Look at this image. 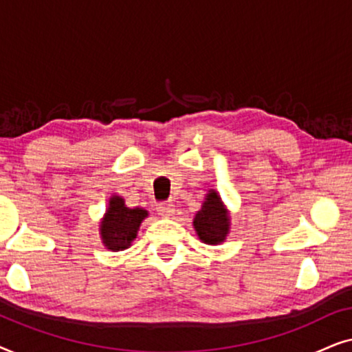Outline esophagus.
<instances>
[{"instance_id":"34e87169","label":"esophagus","mask_w":352,"mask_h":352,"mask_svg":"<svg viewBox=\"0 0 352 352\" xmlns=\"http://www.w3.org/2000/svg\"><path fill=\"white\" fill-rule=\"evenodd\" d=\"M157 211L162 218H170V216L175 214V205L170 204V201L168 204H160L157 205Z\"/></svg>"}]
</instances>
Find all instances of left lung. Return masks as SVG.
I'll return each mask as SVG.
<instances>
[{
  "instance_id": "obj_1",
  "label": "left lung",
  "mask_w": 352,
  "mask_h": 352,
  "mask_svg": "<svg viewBox=\"0 0 352 352\" xmlns=\"http://www.w3.org/2000/svg\"><path fill=\"white\" fill-rule=\"evenodd\" d=\"M192 224L204 243L219 245L224 242L230 230V213L224 201L221 200L218 190H208Z\"/></svg>"
}]
</instances>
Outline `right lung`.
<instances>
[{
    "label": "right lung",
    "instance_id": "add662e5",
    "mask_svg": "<svg viewBox=\"0 0 352 352\" xmlns=\"http://www.w3.org/2000/svg\"><path fill=\"white\" fill-rule=\"evenodd\" d=\"M148 216L144 208H129L124 199L112 195L109 199L107 210L99 223V234L104 247L110 252H123L129 248L138 237L141 223Z\"/></svg>",
    "mask_w": 352,
    "mask_h": 352
}]
</instances>
